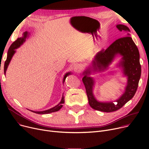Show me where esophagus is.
I'll return each mask as SVG.
<instances>
[{
	"mask_svg": "<svg viewBox=\"0 0 149 149\" xmlns=\"http://www.w3.org/2000/svg\"><path fill=\"white\" fill-rule=\"evenodd\" d=\"M83 67L80 64H77L74 66V71L76 73H80L83 71Z\"/></svg>",
	"mask_w": 149,
	"mask_h": 149,
	"instance_id": "34e87169",
	"label": "esophagus"
}]
</instances>
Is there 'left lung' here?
Returning a JSON list of instances; mask_svg holds the SVG:
<instances>
[{
	"mask_svg": "<svg viewBox=\"0 0 149 149\" xmlns=\"http://www.w3.org/2000/svg\"><path fill=\"white\" fill-rule=\"evenodd\" d=\"M116 27L120 31L130 32V29L125 25L117 24ZM130 36V34L127 33L126 36L116 39L105 50L103 49L98 52L95 56L92 62L93 66L91 67L94 71H104L111 63L117 54L122 56L119 66L122 67L123 74L127 78V81L124 93L116 101V102L97 101L93 93L94 80L88 76L92 69L91 70V68L87 69L83 73L84 76L82 80L86 88L88 104L96 110L107 113L117 111L131 100L136 93L141 77V68L139 51Z\"/></svg>",
	"mask_w": 149,
	"mask_h": 149,
	"instance_id": "obj_1",
	"label": "left lung"
}]
</instances>
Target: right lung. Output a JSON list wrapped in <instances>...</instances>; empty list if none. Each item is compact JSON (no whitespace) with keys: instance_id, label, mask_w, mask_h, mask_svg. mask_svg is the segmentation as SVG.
Instances as JSON below:
<instances>
[{"instance_id":"add662e5","label":"right lung","mask_w":149,"mask_h":149,"mask_svg":"<svg viewBox=\"0 0 149 149\" xmlns=\"http://www.w3.org/2000/svg\"><path fill=\"white\" fill-rule=\"evenodd\" d=\"M23 37L17 38V40L15 41L11 44V45L10 46V47L8 49V54H7V58H6V60L5 62V65H4V73L5 74H6V71L7 68H8L9 63H10V61H11L13 55L15 53V49H17V48L20 47V45H22L23 43L25 41L26 38H27V36L28 35L27 32H25L24 33H23ZM70 74H71L70 72H68V73H66L65 75V76L63 77V83H64L65 80V78H66V77L69 75H70ZM64 102H65V99H64V96L63 95V96L62 97V100L60 102V103H59L58 105H57L56 106H55V107H53L50 109H49V110H45V111H32L33 113H35L36 114H45L51 113H53V112H56V111H58L63 107V104H64Z\"/></svg>"}]
</instances>
